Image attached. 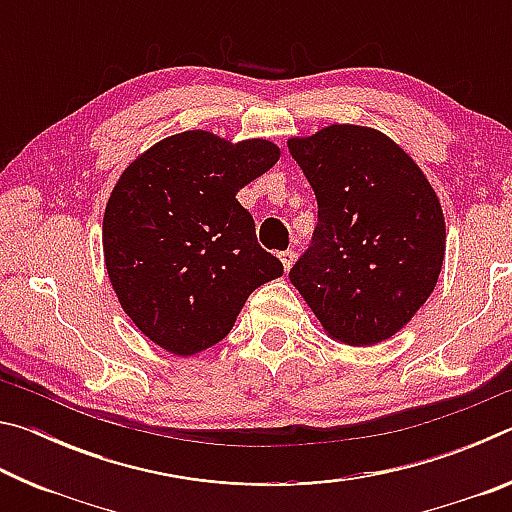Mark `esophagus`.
<instances>
[{"label":"esophagus","mask_w":512,"mask_h":512,"mask_svg":"<svg viewBox=\"0 0 512 512\" xmlns=\"http://www.w3.org/2000/svg\"><path fill=\"white\" fill-rule=\"evenodd\" d=\"M277 257H280L284 271H289L293 262H296V253H293V250H282V253H277Z\"/></svg>","instance_id":"34e87169"}]
</instances>
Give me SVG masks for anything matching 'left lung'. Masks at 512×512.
Listing matches in <instances>:
<instances>
[{
    "label": "left lung",
    "mask_w": 512,
    "mask_h": 512,
    "mask_svg": "<svg viewBox=\"0 0 512 512\" xmlns=\"http://www.w3.org/2000/svg\"><path fill=\"white\" fill-rule=\"evenodd\" d=\"M287 146L318 201L316 235L291 268V284L329 339L354 348L391 339L443 268L447 230L436 189L377 128L329 124Z\"/></svg>",
    "instance_id": "8db88e82"
}]
</instances>
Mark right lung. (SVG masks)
I'll use <instances>...</instances> for the list:
<instances>
[{
	"label": "right lung",
	"instance_id": "add662e5",
	"mask_svg": "<svg viewBox=\"0 0 512 512\" xmlns=\"http://www.w3.org/2000/svg\"><path fill=\"white\" fill-rule=\"evenodd\" d=\"M264 137L205 128L155 142L117 178L103 212V262L146 339L194 357L225 339L250 293L282 275L237 192L280 160Z\"/></svg>",
	"mask_w": 512,
	"mask_h": 512
}]
</instances>
